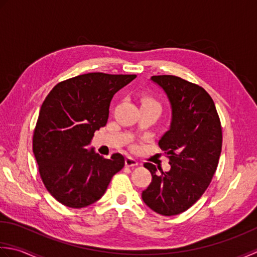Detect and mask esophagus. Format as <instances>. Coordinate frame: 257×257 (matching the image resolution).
<instances>
[{"label":"esophagus","instance_id":"esophagus-1","mask_svg":"<svg viewBox=\"0 0 257 257\" xmlns=\"http://www.w3.org/2000/svg\"><path fill=\"white\" fill-rule=\"evenodd\" d=\"M125 165H126V166H138L139 162L136 161L135 159L131 158V156H127V158L125 159Z\"/></svg>","mask_w":257,"mask_h":257}]
</instances>
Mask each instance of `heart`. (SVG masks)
<instances>
[{
	"label": "heart",
	"instance_id": "heart-1",
	"mask_svg": "<svg viewBox=\"0 0 257 257\" xmlns=\"http://www.w3.org/2000/svg\"><path fill=\"white\" fill-rule=\"evenodd\" d=\"M142 105H159L160 103L152 96H144L142 98Z\"/></svg>",
	"mask_w": 257,
	"mask_h": 257
}]
</instances>
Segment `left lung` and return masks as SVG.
Wrapping results in <instances>:
<instances>
[{"instance_id":"1","label":"left lung","mask_w":257,"mask_h":257,"mask_svg":"<svg viewBox=\"0 0 257 257\" xmlns=\"http://www.w3.org/2000/svg\"><path fill=\"white\" fill-rule=\"evenodd\" d=\"M151 80L171 103V126L159 141L171 170L158 173L159 166L144 163L152 182L142 198L152 211L172 216L190 208L208 187L221 155L222 126L215 104L202 86L174 75Z\"/></svg>"}]
</instances>
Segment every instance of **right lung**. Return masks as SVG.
Returning <instances> with one entry per match:
<instances>
[{
  "label": "right lung",
  "mask_w": 257,
  "mask_h": 257,
  "mask_svg": "<svg viewBox=\"0 0 257 257\" xmlns=\"http://www.w3.org/2000/svg\"><path fill=\"white\" fill-rule=\"evenodd\" d=\"M135 77L87 73L57 83L45 97L34 128L33 153L46 190L63 205H91L124 167L122 154L104 159L86 146L94 132L106 125L114 94Z\"/></svg>",
  "instance_id": "1"
}]
</instances>
